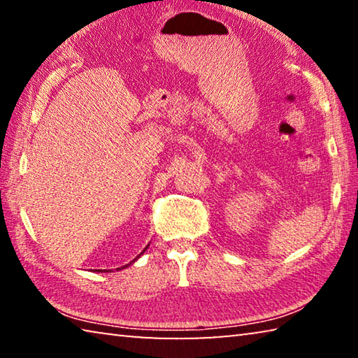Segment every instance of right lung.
<instances>
[{
    "label": "right lung",
    "mask_w": 358,
    "mask_h": 358,
    "mask_svg": "<svg viewBox=\"0 0 358 358\" xmlns=\"http://www.w3.org/2000/svg\"><path fill=\"white\" fill-rule=\"evenodd\" d=\"M148 246H150V245H148ZM148 246H147V248H148ZM147 248H145V250H147ZM145 250H143L141 254H143V252H145ZM137 257H141V256H137ZM137 257H136L134 260H137ZM134 260H132V262H134ZM132 262H131V264H132ZM131 264H128V265H131ZM128 265H123V266H121V268H126V266H128ZM99 271H101V270H99Z\"/></svg>",
    "instance_id": "1"
}]
</instances>
